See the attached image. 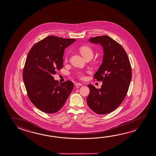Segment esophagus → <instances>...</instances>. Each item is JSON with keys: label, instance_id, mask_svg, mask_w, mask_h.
<instances>
[{"label": "esophagus", "instance_id": "esophagus-1", "mask_svg": "<svg viewBox=\"0 0 156 156\" xmlns=\"http://www.w3.org/2000/svg\"><path fill=\"white\" fill-rule=\"evenodd\" d=\"M76 86H82V84L79 83H76Z\"/></svg>", "mask_w": 156, "mask_h": 156}]
</instances>
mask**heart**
Wrapping results in <instances>:
<instances>
[{
	"mask_svg": "<svg viewBox=\"0 0 156 156\" xmlns=\"http://www.w3.org/2000/svg\"><path fill=\"white\" fill-rule=\"evenodd\" d=\"M79 51L80 53L82 54V55L84 57L85 59L87 58L91 57L92 58L94 56V51L93 49L91 47L89 46H83L79 48ZM69 60V53L66 54L65 56V61L67 62ZM89 73V71L83 72L78 71L76 73L78 77L80 79H84L85 78V73Z\"/></svg>",
	"mask_w": 156,
	"mask_h": 156,
	"instance_id": "1",
	"label": "heart"
}]
</instances>
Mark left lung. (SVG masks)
<instances>
[{
  "instance_id": "1",
  "label": "left lung",
  "mask_w": 156,
  "mask_h": 156,
  "mask_svg": "<svg viewBox=\"0 0 156 156\" xmlns=\"http://www.w3.org/2000/svg\"><path fill=\"white\" fill-rule=\"evenodd\" d=\"M90 42L102 46V64L94 79L102 81L97 89L88 84L90 94L87 98L90 108L97 114L112 112L125 98L132 78L130 62L122 46L107 35L90 38Z\"/></svg>"
}]
</instances>
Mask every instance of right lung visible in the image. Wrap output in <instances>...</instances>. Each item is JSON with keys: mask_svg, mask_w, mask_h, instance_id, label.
<instances>
[{"mask_svg": "<svg viewBox=\"0 0 156 156\" xmlns=\"http://www.w3.org/2000/svg\"><path fill=\"white\" fill-rule=\"evenodd\" d=\"M74 38L49 36L35 44L27 57L23 78L28 96L42 112H58L73 89L70 80L60 83L54 79L56 70L63 67L64 50Z\"/></svg>", "mask_w": 156, "mask_h": 156, "instance_id": "obj_1", "label": "right lung"}]
</instances>
